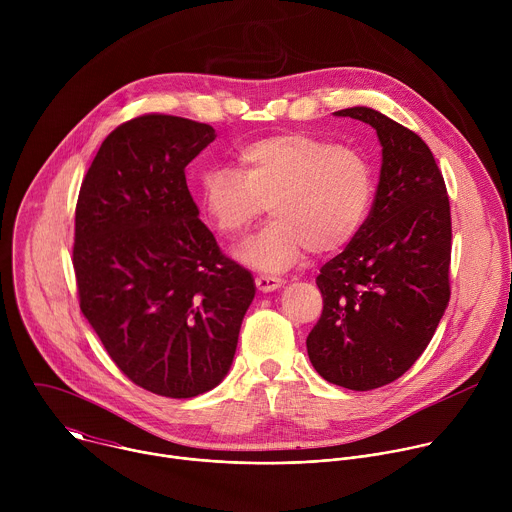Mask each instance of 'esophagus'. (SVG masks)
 <instances>
[{
    "label": "esophagus",
    "mask_w": 512,
    "mask_h": 512,
    "mask_svg": "<svg viewBox=\"0 0 512 512\" xmlns=\"http://www.w3.org/2000/svg\"><path fill=\"white\" fill-rule=\"evenodd\" d=\"M255 285L261 291V294H269V291H275L283 285V279L279 277H271V275H257L255 277Z\"/></svg>",
    "instance_id": "1"
}]
</instances>
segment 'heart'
Listing matches in <instances>:
<instances>
[{
	"instance_id": "1",
	"label": "heart",
	"mask_w": 512,
	"mask_h": 512,
	"mask_svg": "<svg viewBox=\"0 0 512 512\" xmlns=\"http://www.w3.org/2000/svg\"><path fill=\"white\" fill-rule=\"evenodd\" d=\"M239 172L208 168L198 200L208 225L225 239L241 237L269 208L273 221L249 239L237 259L257 271L294 267L308 249H344L371 212L375 178L360 152L330 139L287 131L247 143Z\"/></svg>"
}]
</instances>
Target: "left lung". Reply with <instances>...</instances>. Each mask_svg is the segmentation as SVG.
Here are the masks:
<instances>
[{
    "mask_svg": "<svg viewBox=\"0 0 512 512\" xmlns=\"http://www.w3.org/2000/svg\"><path fill=\"white\" fill-rule=\"evenodd\" d=\"M334 115L377 131L381 174L360 233L320 269L324 310L306 346L322 379L371 391L413 367L448 308L450 200L417 133L371 107Z\"/></svg>",
    "mask_w": 512,
    "mask_h": 512,
    "instance_id": "8db88e82",
    "label": "left lung"
}]
</instances>
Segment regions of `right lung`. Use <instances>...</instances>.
I'll return each mask as SVG.
<instances>
[{"label":"right lung","mask_w":512,"mask_h":512,"mask_svg":"<svg viewBox=\"0 0 512 512\" xmlns=\"http://www.w3.org/2000/svg\"><path fill=\"white\" fill-rule=\"evenodd\" d=\"M214 137L192 119L135 117L101 143L77 202L81 312L125 377L172 399L227 377L255 298L253 275L218 249L186 184Z\"/></svg>","instance_id":"1"}]
</instances>
